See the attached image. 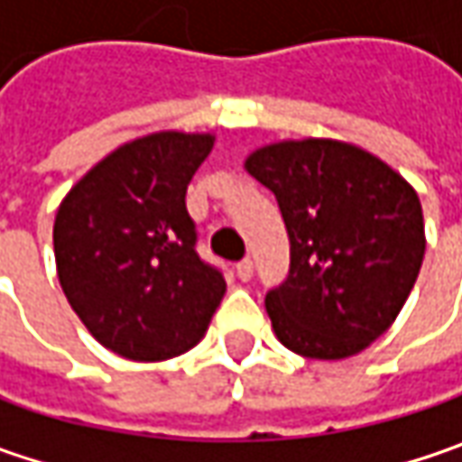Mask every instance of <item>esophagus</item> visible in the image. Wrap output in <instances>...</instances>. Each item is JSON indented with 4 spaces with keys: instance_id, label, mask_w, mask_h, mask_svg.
Wrapping results in <instances>:
<instances>
[{
    "instance_id": "1",
    "label": "esophagus",
    "mask_w": 462,
    "mask_h": 462,
    "mask_svg": "<svg viewBox=\"0 0 462 462\" xmlns=\"http://www.w3.org/2000/svg\"><path fill=\"white\" fill-rule=\"evenodd\" d=\"M236 275H239L241 282H249L254 277V262L252 259H244L236 264Z\"/></svg>"
}]
</instances>
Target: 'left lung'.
I'll use <instances>...</instances> for the list:
<instances>
[{
  "label": "left lung",
  "mask_w": 462,
  "mask_h": 462,
  "mask_svg": "<svg viewBox=\"0 0 462 462\" xmlns=\"http://www.w3.org/2000/svg\"><path fill=\"white\" fill-rule=\"evenodd\" d=\"M244 169L275 192L291 236V275L264 300L275 337L310 360L360 355L417 282L427 249L417 189L337 138L275 141Z\"/></svg>",
  "instance_id": "obj_1"
}]
</instances>
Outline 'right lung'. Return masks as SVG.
<instances>
[{
  "instance_id": "1",
  "label": "right lung",
  "mask_w": 462,
  "mask_h": 462,
  "mask_svg": "<svg viewBox=\"0 0 462 462\" xmlns=\"http://www.w3.org/2000/svg\"><path fill=\"white\" fill-rule=\"evenodd\" d=\"M216 134L153 131L117 146L66 192L53 221L63 295L99 345L135 363L185 355L226 280L195 254L185 192Z\"/></svg>"
}]
</instances>
